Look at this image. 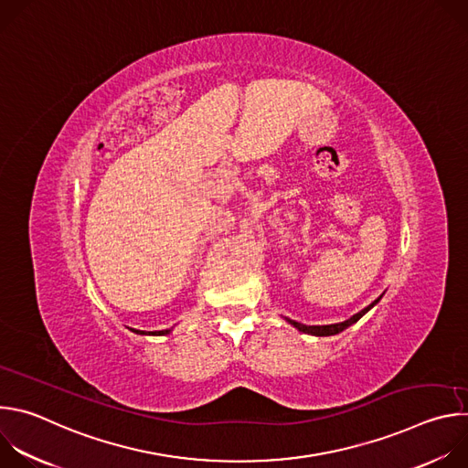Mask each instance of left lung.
Here are the masks:
<instances>
[{
    "label": "left lung",
    "mask_w": 468,
    "mask_h": 468,
    "mask_svg": "<svg viewBox=\"0 0 468 468\" xmlns=\"http://www.w3.org/2000/svg\"><path fill=\"white\" fill-rule=\"evenodd\" d=\"M383 296V294H381ZM381 296L378 298V300H374L368 307H365L363 311H359V313H356L354 316H350L348 320H345V322H337V324H327V325H305V324H300V322H296V320H291V318H287L285 316V320L291 324V325H294L298 331H302V333H307V335H314V337H329V335H337V333H341V331H345L346 327H350L352 324H356L361 316H365L379 300H381Z\"/></svg>",
    "instance_id": "1"
}]
</instances>
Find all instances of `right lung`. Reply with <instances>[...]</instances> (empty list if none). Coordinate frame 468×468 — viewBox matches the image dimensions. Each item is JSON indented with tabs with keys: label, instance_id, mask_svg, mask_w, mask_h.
Listing matches in <instances>:
<instances>
[{
	"label": "right lung",
	"instance_id": "obj_1",
	"mask_svg": "<svg viewBox=\"0 0 468 468\" xmlns=\"http://www.w3.org/2000/svg\"><path fill=\"white\" fill-rule=\"evenodd\" d=\"M170 331H172V329H163V331H155V333H150V335H168V333H170ZM137 333H141V331L137 329ZM141 335H148V333H144V331H143V333H141Z\"/></svg>",
	"mask_w": 468,
	"mask_h": 468
}]
</instances>
